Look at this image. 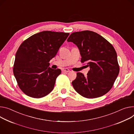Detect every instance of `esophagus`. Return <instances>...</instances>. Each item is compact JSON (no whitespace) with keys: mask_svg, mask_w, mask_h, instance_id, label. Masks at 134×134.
Instances as JSON below:
<instances>
[{"mask_svg":"<svg viewBox=\"0 0 134 134\" xmlns=\"http://www.w3.org/2000/svg\"><path fill=\"white\" fill-rule=\"evenodd\" d=\"M62 71H63V72H69L70 70H69V69H68V68H64L63 69H62Z\"/></svg>","mask_w":134,"mask_h":134,"instance_id":"34e87169","label":"esophagus"}]
</instances>
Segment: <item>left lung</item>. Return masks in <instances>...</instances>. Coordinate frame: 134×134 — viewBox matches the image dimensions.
<instances>
[{
  "mask_svg": "<svg viewBox=\"0 0 134 134\" xmlns=\"http://www.w3.org/2000/svg\"><path fill=\"white\" fill-rule=\"evenodd\" d=\"M67 42L79 48L81 63H87V76L77 72L72 82L75 91L87 98L101 97L111 90L119 73L117 54L112 45L95 32L84 30L70 34Z\"/></svg>",
  "mask_w": 134,
  "mask_h": 134,
  "instance_id": "left-lung-1",
  "label": "left lung"
}]
</instances>
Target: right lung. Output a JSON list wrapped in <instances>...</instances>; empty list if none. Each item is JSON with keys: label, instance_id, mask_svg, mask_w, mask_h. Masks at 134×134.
<instances>
[{"label": "right lung", "instance_id": "obj_1", "mask_svg": "<svg viewBox=\"0 0 134 134\" xmlns=\"http://www.w3.org/2000/svg\"><path fill=\"white\" fill-rule=\"evenodd\" d=\"M69 33L43 31L30 36L20 45L15 54L13 73L20 89L26 95L40 98L54 88L60 69L49 67Z\"/></svg>", "mask_w": 134, "mask_h": 134}]
</instances>
